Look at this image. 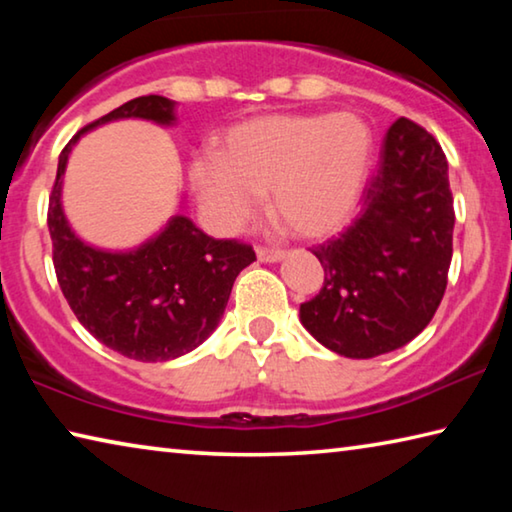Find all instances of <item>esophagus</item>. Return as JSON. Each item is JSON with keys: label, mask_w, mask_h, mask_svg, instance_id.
<instances>
[{"label": "esophagus", "mask_w": 512, "mask_h": 512, "mask_svg": "<svg viewBox=\"0 0 512 512\" xmlns=\"http://www.w3.org/2000/svg\"><path fill=\"white\" fill-rule=\"evenodd\" d=\"M257 259H259V262H268V264L280 262V259H284V250H280V248H262V246H259L257 248Z\"/></svg>", "instance_id": "obj_1"}]
</instances>
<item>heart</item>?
I'll return each mask as SVG.
<instances>
[{
  "label": "heart",
  "instance_id": "1",
  "mask_svg": "<svg viewBox=\"0 0 512 512\" xmlns=\"http://www.w3.org/2000/svg\"><path fill=\"white\" fill-rule=\"evenodd\" d=\"M372 153V131L359 115L277 112L230 126L216 153L189 164V180L216 232H237L266 194L291 235L318 239L357 210Z\"/></svg>",
  "mask_w": 512,
  "mask_h": 512
}]
</instances>
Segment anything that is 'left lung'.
<instances>
[{
	"mask_svg": "<svg viewBox=\"0 0 512 512\" xmlns=\"http://www.w3.org/2000/svg\"><path fill=\"white\" fill-rule=\"evenodd\" d=\"M361 201L348 230L311 250L325 282L300 305L307 332L350 359H372L413 341L445 296L454 198L433 135L397 119Z\"/></svg>",
	"mask_w": 512,
	"mask_h": 512,
	"instance_id": "8db88e82",
	"label": "left lung"
}]
</instances>
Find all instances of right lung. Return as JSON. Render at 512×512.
Here are the masks:
<instances>
[{
  "label": "right lung",
  "mask_w": 512,
  "mask_h": 512,
  "mask_svg": "<svg viewBox=\"0 0 512 512\" xmlns=\"http://www.w3.org/2000/svg\"><path fill=\"white\" fill-rule=\"evenodd\" d=\"M176 101L158 94L126 101L76 133L58 158L49 196L54 268L67 305L94 339L128 359L171 361L198 348L221 323L232 284L255 250L235 239H212L185 214L131 250H103L83 241L63 210V178L81 135L108 121L176 124Z\"/></svg>",
  "instance_id": "obj_1"
}]
</instances>
